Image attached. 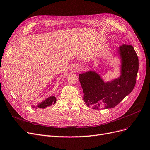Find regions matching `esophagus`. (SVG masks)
Segmentation results:
<instances>
[{"label": "esophagus", "mask_w": 150, "mask_h": 150, "mask_svg": "<svg viewBox=\"0 0 150 150\" xmlns=\"http://www.w3.org/2000/svg\"><path fill=\"white\" fill-rule=\"evenodd\" d=\"M78 70H79V69H78ZM76 70H77V69H76Z\"/></svg>", "instance_id": "obj_1"}]
</instances>
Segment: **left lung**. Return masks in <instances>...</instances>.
I'll list each match as a JSON object with an SVG mask.
<instances>
[{
  "label": "left lung",
  "instance_id": "left-lung-1",
  "mask_svg": "<svg viewBox=\"0 0 150 150\" xmlns=\"http://www.w3.org/2000/svg\"><path fill=\"white\" fill-rule=\"evenodd\" d=\"M122 60L121 75L111 82L104 83L98 74L90 71L79 75L83 100L93 109L112 108L134 89L138 70V59L134 48L123 44L119 47Z\"/></svg>",
  "mask_w": 150,
  "mask_h": 150
}]
</instances>
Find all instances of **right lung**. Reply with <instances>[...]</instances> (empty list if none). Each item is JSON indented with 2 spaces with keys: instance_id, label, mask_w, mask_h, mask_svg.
Masks as SVG:
<instances>
[{
  "instance_id": "right-lung-1",
  "label": "right lung",
  "mask_w": 150,
  "mask_h": 150,
  "mask_svg": "<svg viewBox=\"0 0 150 150\" xmlns=\"http://www.w3.org/2000/svg\"><path fill=\"white\" fill-rule=\"evenodd\" d=\"M55 102H56V98L55 96H50L46 99H45L44 101L41 102L40 104H38L37 106H33V108H41V109H44L48 106H51L52 105H54Z\"/></svg>"
}]
</instances>
